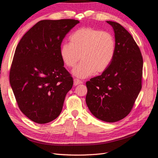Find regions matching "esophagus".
<instances>
[{"instance_id":"esophagus-1","label":"esophagus","mask_w":158,"mask_h":158,"mask_svg":"<svg viewBox=\"0 0 158 158\" xmlns=\"http://www.w3.org/2000/svg\"><path fill=\"white\" fill-rule=\"evenodd\" d=\"M82 84V82L81 80L77 79V78H74V85H79V84Z\"/></svg>"}]
</instances>
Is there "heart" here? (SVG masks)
<instances>
[{"label": "heart", "instance_id": "1", "mask_svg": "<svg viewBox=\"0 0 158 158\" xmlns=\"http://www.w3.org/2000/svg\"><path fill=\"white\" fill-rule=\"evenodd\" d=\"M70 43H63L60 55L64 64L74 68L81 59L82 61L73 70V74L84 78L95 72L101 73L111 64L116 51L113 35L92 27H82L72 33Z\"/></svg>", "mask_w": 158, "mask_h": 158}]
</instances>
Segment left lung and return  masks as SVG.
Wrapping results in <instances>:
<instances>
[{
	"mask_svg": "<svg viewBox=\"0 0 158 158\" xmlns=\"http://www.w3.org/2000/svg\"><path fill=\"white\" fill-rule=\"evenodd\" d=\"M107 22L114 30L115 55L102 75L86 82L85 102L95 117L113 123L128 115L140 92L143 59L131 33L120 23Z\"/></svg>",
	"mask_w": 158,
	"mask_h": 158,
	"instance_id": "left-lung-1",
	"label": "left lung"
}]
</instances>
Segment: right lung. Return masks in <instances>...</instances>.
Returning a JSON list of instances; mask_svg holds the SVG:
<instances>
[{"label":"right lung","instance_id":"obj_1","mask_svg":"<svg viewBox=\"0 0 158 158\" xmlns=\"http://www.w3.org/2000/svg\"><path fill=\"white\" fill-rule=\"evenodd\" d=\"M78 20L62 19L38 22L16 47L10 83L20 111L38 124L60 114L73 78L60 55L62 41Z\"/></svg>","mask_w":158,"mask_h":158}]
</instances>
